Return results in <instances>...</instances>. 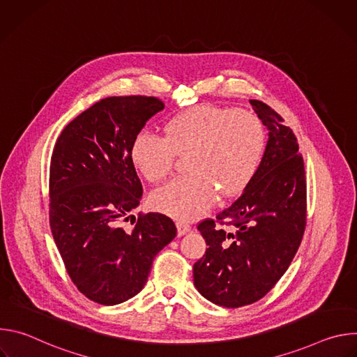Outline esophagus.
I'll use <instances>...</instances> for the list:
<instances>
[{
    "instance_id": "1",
    "label": "esophagus",
    "mask_w": 357,
    "mask_h": 357,
    "mask_svg": "<svg viewBox=\"0 0 357 357\" xmlns=\"http://www.w3.org/2000/svg\"><path fill=\"white\" fill-rule=\"evenodd\" d=\"M176 227H178V236H183L190 231V225L183 220H176Z\"/></svg>"
}]
</instances>
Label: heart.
I'll use <instances>...</instances> for the list:
<instances>
[{
    "mask_svg": "<svg viewBox=\"0 0 357 357\" xmlns=\"http://www.w3.org/2000/svg\"><path fill=\"white\" fill-rule=\"evenodd\" d=\"M164 137L139 131L131 144L134 167L152 183L165 179L178 155L189 154V175L152 195V205L179 220L205 213L218 199L241 193L256 176L266 148L261 120L250 112L200 105L171 116Z\"/></svg>",
    "mask_w": 357,
    "mask_h": 357,
    "instance_id": "obj_1",
    "label": "heart"
}]
</instances>
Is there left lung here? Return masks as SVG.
Segmentation results:
<instances>
[{
  "mask_svg": "<svg viewBox=\"0 0 357 357\" xmlns=\"http://www.w3.org/2000/svg\"><path fill=\"white\" fill-rule=\"evenodd\" d=\"M250 105L270 131L260 168L229 208L197 225L208 248L193 264V282L225 308L244 307L270 292L307 226V181L296 137L263 101Z\"/></svg>",
  "mask_w": 357,
  "mask_h": 357,
  "instance_id": "1",
  "label": "left lung"
}]
</instances>
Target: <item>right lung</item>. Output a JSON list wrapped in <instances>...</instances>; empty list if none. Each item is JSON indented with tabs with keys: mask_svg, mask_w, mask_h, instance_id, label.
I'll return each mask as SVG.
<instances>
[{
	"mask_svg": "<svg viewBox=\"0 0 357 357\" xmlns=\"http://www.w3.org/2000/svg\"><path fill=\"white\" fill-rule=\"evenodd\" d=\"M162 109L148 96L100 100L63 128L50 158V230L73 284L101 305L137 295L157 254L176 236L165 215L131 213L142 197L131 144ZM130 218L135 227L124 229Z\"/></svg>",
	"mask_w": 357,
	"mask_h": 357,
	"instance_id": "obj_1",
	"label": "right lung"
}]
</instances>
